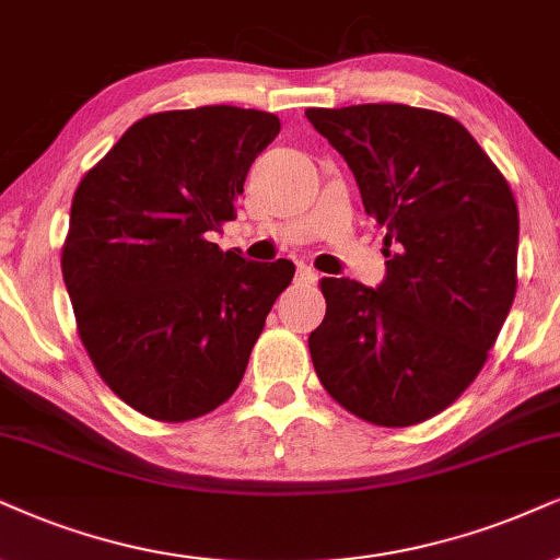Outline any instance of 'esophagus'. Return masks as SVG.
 <instances>
[{
    "label": "esophagus",
    "mask_w": 560,
    "mask_h": 560,
    "mask_svg": "<svg viewBox=\"0 0 560 560\" xmlns=\"http://www.w3.org/2000/svg\"><path fill=\"white\" fill-rule=\"evenodd\" d=\"M295 280H299V282H316V280H319V275H316L312 267L301 265L299 269H295Z\"/></svg>",
    "instance_id": "1"
}]
</instances>
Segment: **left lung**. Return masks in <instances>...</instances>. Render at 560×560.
I'll return each instance as SVG.
<instances>
[{
    "instance_id": "obj_1",
    "label": "left lung",
    "mask_w": 560,
    "mask_h": 560,
    "mask_svg": "<svg viewBox=\"0 0 560 560\" xmlns=\"http://www.w3.org/2000/svg\"><path fill=\"white\" fill-rule=\"evenodd\" d=\"M384 228L386 278L319 282L308 335L324 389L374 425L439 416L475 382L516 293L520 212L509 182L452 116L402 103L308 108Z\"/></svg>"
}]
</instances>
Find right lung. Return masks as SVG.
Returning a JSON list of instances; mask_svg holds the SVG:
<instances>
[{"label":"right lung","instance_id":"1","mask_svg":"<svg viewBox=\"0 0 560 560\" xmlns=\"http://www.w3.org/2000/svg\"><path fill=\"white\" fill-rule=\"evenodd\" d=\"M275 114L202 106L150 114L82 176L61 246L80 340L108 389L142 416L184 423L244 378L293 261H246L207 233L257 155Z\"/></svg>","mask_w":560,"mask_h":560}]
</instances>
